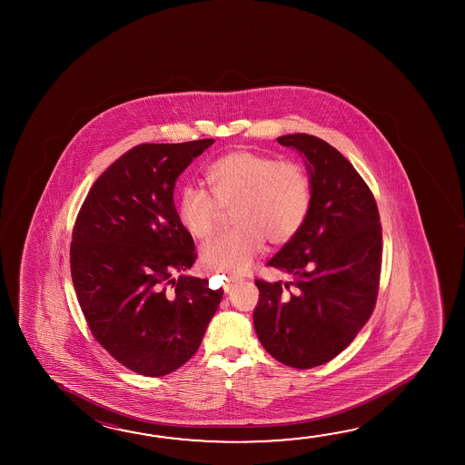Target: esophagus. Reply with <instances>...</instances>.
I'll list each match as a JSON object with an SVG mask.
<instances>
[{"mask_svg":"<svg viewBox=\"0 0 465 465\" xmlns=\"http://www.w3.org/2000/svg\"><path fill=\"white\" fill-rule=\"evenodd\" d=\"M238 282H242V279H236L235 277V279H232V281L227 282L223 289H225V292H230V290L233 289V285H235V283H238Z\"/></svg>","mask_w":465,"mask_h":465,"instance_id":"34e87169","label":"esophagus"}]
</instances>
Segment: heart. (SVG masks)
<instances>
[{
	"label": "heart",
	"instance_id": "1",
	"mask_svg": "<svg viewBox=\"0 0 465 465\" xmlns=\"http://www.w3.org/2000/svg\"><path fill=\"white\" fill-rule=\"evenodd\" d=\"M213 196L198 186H184L178 219L196 238H206L232 213L236 229L213 236L201 248L203 264L217 272L242 274L269 243H289L303 227L312 207V182L292 162L236 149L213 162L206 172Z\"/></svg>",
	"mask_w": 465,
	"mask_h": 465
}]
</instances>
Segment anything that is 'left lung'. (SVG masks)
<instances>
[{"label":"left lung","instance_id":"left-lung-1","mask_svg":"<svg viewBox=\"0 0 465 465\" xmlns=\"http://www.w3.org/2000/svg\"><path fill=\"white\" fill-rule=\"evenodd\" d=\"M305 160L312 207L303 227L267 264L292 275L256 281L259 342L283 365L308 370L337 357L373 312L381 272L380 213L342 153L305 133L277 137Z\"/></svg>","mask_w":465,"mask_h":465}]
</instances>
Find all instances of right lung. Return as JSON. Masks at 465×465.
I'll return each instance as SVG.
<instances>
[{"instance_id":"add662e5","label":"right lung","mask_w":465,"mask_h":465,"mask_svg":"<svg viewBox=\"0 0 465 465\" xmlns=\"http://www.w3.org/2000/svg\"><path fill=\"white\" fill-rule=\"evenodd\" d=\"M213 144H141L97 178L79 211L71 277L94 337L134 373L159 378L190 360L223 290L186 274L194 242L178 219L173 190Z\"/></svg>"}]
</instances>
